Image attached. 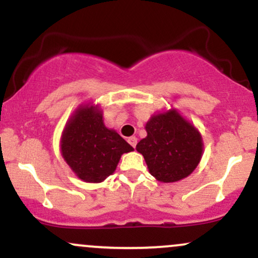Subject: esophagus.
Returning a JSON list of instances; mask_svg holds the SVG:
<instances>
[{"instance_id": "obj_1", "label": "esophagus", "mask_w": 258, "mask_h": 258, "mask_svg": "<svg viewBox=\"0 0 258 258\" xmlns=\"http://www.w3.org/2000/svg\"><path fill=\"white\" fill-rule=\"evenodd\" d=\"M128 143L131 144L133 148H136V146H137V138H136L135 136H132V137L128 138Z\"/></svg>"}]
</instances>
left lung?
<instances>
[{"mask_svg":"<svg viewBox=\"0 0 258 258\" xmlns=\"http://www.w3.org/2000/svg\"><path fill=\"white\" fill-rule=\"evenodd\" d=\"M147 137L136 149L144 156L149 172L160 182L185 178L199 164L203 141L195 127L176 110L153 116L147 122Z\"/></svg>","mask_w":258,"mask_h":258,"instance_id":"8db88e82","label":"left lung"}]
</instances>
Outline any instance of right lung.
Segmentation results:
<instances>
[{
    "label": "right lung",
    "mask_w": 258,
    "mask_h": 258,
    "mask_svg": "<svg viewBox=\"0 0 258 258\" xmlns=\"http://www.w3.org/2000/svg\"><path fill=\"white\" fill-rule=\"evenodd\" d=\"M133 148L116 132L106 128L102 111L82 106L65 127L61 154L67 164L85 182L98 183L110 176L123 153Z\"/></svg>",
    "instance_id": "obj_1"
}]
</instances>
